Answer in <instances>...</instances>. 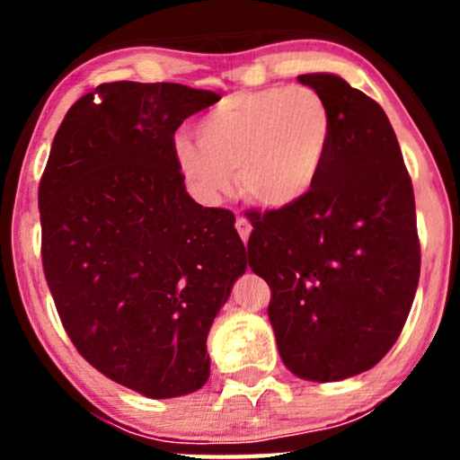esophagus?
Segmentation results:
<instances>
[{"label":"esophagus","mask_w":460,"mask_h":460,"mask_svg":"<svg viewBox=\"0 0 460 460\" xmlns=\"http://www.w3.org/2000/svg\"><path fill=\"white\" fill-rule=\"evenodd\" d=\"M235 229H237V234H240V237H242V242H244L246 244V240H248V235H251V223H248V220L244 218V216H237L235 218Z\"/></svg>","instance_id":"obj_1"}]
</instances>
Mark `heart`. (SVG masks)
Returning a JSON list of instances; mask_svg holds the SVG:
<instances>
[{
	"mask_svg": "<svg viewBox=\"0 0 460 460\" xmlns=\"http://www.w3.org/2000/svg\"><path fill=\"white\" fill-rule=\"evenodd\" d=\"M332 138V112L311 86H268L220 99L197 123V142L172 140L179 171L205 199L235 172L240 194L261 208L298 203L318 181Z\"/></svg>",
	"mask_w": 460,
	"mask_h": 460,
	"instance_id": "obj_1",
	"label": "heart"
}]
</instances>
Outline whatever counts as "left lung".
Wrapping results in <instances>:
<instances>
[{"instance_id":"8db88e82","label":"left lung","mask_w":460,"mask_h":460,"mask_svg":"<svg viewBox=\"0 0 460 460\" xmlns=\"http://www.w3.org/2000/svg\"><path fill=\"white\" fill-rule=\"evenodd\" d=\"M298 82L329 103V155L307 197L246 214L248 266L270 288L285 366L329 383L392 350L420 281V237L413 183L381 105L329 73Z\"/></svg>"}]
</instances>
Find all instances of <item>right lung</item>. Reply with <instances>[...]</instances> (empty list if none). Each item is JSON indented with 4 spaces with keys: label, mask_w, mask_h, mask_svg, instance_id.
<instances>
[{
    "label": "right lung",
    "mask_w": 460,
    "mask_h": 460,
    "mask_svg": "<svg viewBox=\"0 0 460 460\" xmlns=\"http://www.w3.org/2000/svg\"><path fill=\"white\" fill-rule=\"evenodd\" d=\"M218 94L102 84L71 105L40 177V257L79 355L149 395L209 378L208 332L246 270L234 212L194 203L175 131Z\"/></svg>",
    "instance_id": "add662e5"
}]
</instances>
